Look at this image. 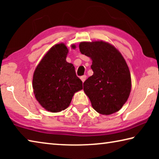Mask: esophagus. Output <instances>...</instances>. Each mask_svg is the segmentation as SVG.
Returning a JSON list of instances; mask_svg holds the SVG:
<instances>
[{
	"label": "esophagus",
	"instance_id": "obj_1",
	"mask_svg": "<svg viewBox=\"0 0 159 159\" xmlns=\"http://www.w3.org/2000/svg\"><path fill=\"white\" fill-rule=\"evenodd\" d=\"M86 78H87V76H85V75H83V76H80V80H82L83 81V83L85 81V79H86Z\"/></svg>",
	"mask_w": 159,
	"mask_h": 159
}]
</instances>
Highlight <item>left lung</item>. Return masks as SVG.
<instances>
[{
    "instance_id": "1",
    "label": "left lung",
    "mask_w": 159,
    "mask_h": 159,
    "mask_svg": "<svg viewBox=\"0 0 159 159\" xmlns=\"http://www.w3.org/2000/svg\"><path fill=\"white\" fill-rule=\"evenodd\" d=\"M79 49L92 60L93 75L83 90L99 114L109 115L122 108L130 95L131 77L127 63L114 45L104 41L81 42Z\"/></svg>"
}]
</instances>
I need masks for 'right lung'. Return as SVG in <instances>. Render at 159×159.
I'll use <instances>...</instances> for the list:
<instances>
[{"mask_svg":"<svg viewBox=\"0 0 159 159\" xmlns=\"http://www.w3.org/2000/svg\"><path fill=\"white\" fill-rule=\"evenodd\" d=\"M74 49L76 46L71 45ZM69 50L64 43L54 45L38 64L33 76L35 98L45 109L59 112L66 109L75 93L83 89L74 65L66 61Z\"/></svg>","mask_w":159,"mask_h":159,"instance_id":"right-lung-1","label":"right lung"}]
</instances>
